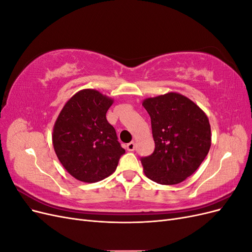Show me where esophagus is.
I'll return each instance as SVG.
<instances>
[{
    "instance_id": "34e87169",
    "label": "esophagus",
    "mask_w": 252,
    "mask_h": 252,
    "mask_svg": "<svg viewBox=\"0 0 252 252\" xmlns=\"http://www.w3.org/2000/svg\"><path fill=\"white\" fill-rule=\"evenodd\" d=\"M126 148H127V150H128V151H133V150H134V148H135V144H134V142L128 143V144L126 145Z\"/></svg>"
}]
</instances>
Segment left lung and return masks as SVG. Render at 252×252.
<instances>
[{
  "label": "left lung",
  "mask_w": 252,
  "mask_h": 252,
  "mask_svg": "<svg viewBox=\"0 0 252 252\" xmlns=\"http://www.w3.org/2000/svg\"><path fill=\"white\" fill-rule=\"evenodd\" d=\"M151 120L154 154L141 158L146 177L174 185L199 168L211 145L209 120L185 95L168 93L143 101Z\"/></svg>",
  "instance_id": "left-lung-1"
}]
</instances>
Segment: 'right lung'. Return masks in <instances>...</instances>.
Returning a JSON list of instances; mask_svg holds the SVG:
<instances>
[{
  "instance_id": "right-lung-1",
  "label": "right lung",
  "mask_w": 252,
  "mask_h": 252,
  "mask_svg": "<svg viewBox=\"0 0 252 252\" xmlns=\"http://www.w3.org/2000/svg\"><path fill=\"white\" fill-rule=\"evenodd\" d=\"M112 103L97 90H80L64 105L53 126L52 144L59 161L81 182L109 177L125 154L106 119Z\"/></svg>"
}]
</instances>
